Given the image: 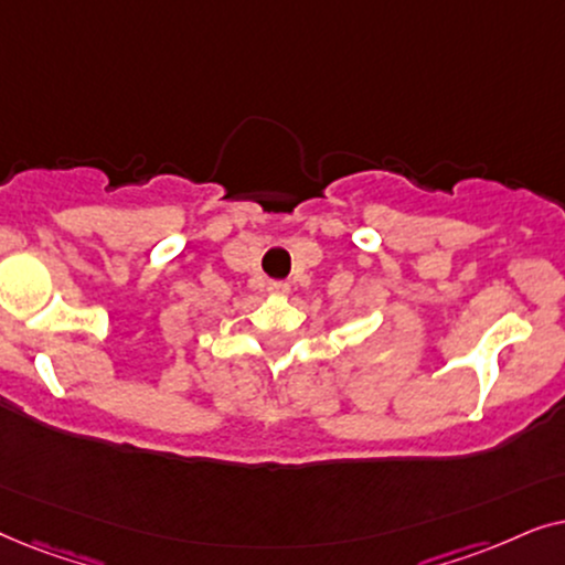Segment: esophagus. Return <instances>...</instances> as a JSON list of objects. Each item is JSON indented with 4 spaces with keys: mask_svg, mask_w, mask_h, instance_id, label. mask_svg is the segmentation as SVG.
Returning a JSON list of instances; mask_svg holds the SVG:
<instances>
[{
    "mask_svg": "<svg viewBox=\"0 0 565 565\" xmlns=\"http://www.w3.org/2000/svg\"><path fill=\"white\" fill-rule=\"evenodd\" d=\"M268 295H274V297L289 295V284L287 281H268Z\"/></svg>",
    "mask_w": 565,
    "mask_h": 565,
    "instance_id": "1",
    "label": "esophagus"
}]
</instances>
